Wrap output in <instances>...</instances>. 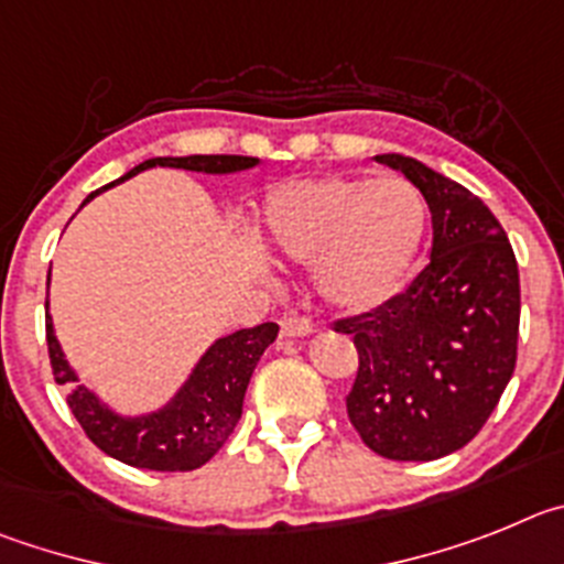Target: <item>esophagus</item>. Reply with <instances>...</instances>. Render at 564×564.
I'll return each instance as SVG.
<instances>
[{
    "label": "esophagus",
    "instance_id": "1",
    "mask_svg": "<svg viewBox=\"0 0 564 564\" xmlns=\"http://www.w3.org/2000/svg\"><path fill=\"white\" fill-rule=\"evenodd\" d=\"M314 332V323L308 317H286L281 323V337L286 339H294V337H308V334Z\"/></svg>",
    "mask_w": 564,
    "mask_h": 564
}]
</instances>
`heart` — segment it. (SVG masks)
Here are the masks:
<instances>
[{
	"label": "heart",
	"instance_id": "b5f03b06",
	"mask_svg": "<svg viewBox=\"0 0 564 564\" xmlns=\"http://www.w3.org/2000/svg\"><path fill=\"white\" fill-rule=\"evenodd\" d=\"M427 219V202L408 180L323 176L270 191L261 232L292 261H319L317 286L328 303L365 312L402 286Z\"/></svg>",
	"mask_w": 564,
	"mask_h": 564
}]
</instances>
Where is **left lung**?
Instances as JSON below:
<instances>
[{"label": "left lung", "instance_id": "8db88e82", "mask_svg": "<svg viewBox=\"0 0 564 564\" xmlns=\"http://www.w3.org/2000/svg\"><path fill=\"white\" fill-rule=\"evenodd\" d=\"M373 160L427 199L433 252L404 292L334 323L359 354L345 408L382 458L435 460L480 433L514 373L520 272L509 236L471 191L413 156Z\"/></svg>", "mask_w": 564, "mask_h": 564}]
</instances>
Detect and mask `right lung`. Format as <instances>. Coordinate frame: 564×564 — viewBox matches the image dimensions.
Returning a JSON list of instances; mask_svg holds the SVG:
<instances>
[{
    "instance_id": "1",
    "label": "right lung",
    "mask_w": 564,
    "mask_h": 564,
    "mask_svg": "<svg viewBox=\"0 0 564 564\" xmlns=\"http://www.w3.org/2000/svg\"><path fill=\"white\" fill-rule=\"evenodd\" d=\"M258 165V156L236 154H191V156H154L109 182L100 191L120 185L131 176L149 169H185L196 174H238ZM89 194V199L100 194ZM86 199V202H89ZM84 202V205H86ZM80 205V207H84ZM50 289V275H47ZM50 306V301H47ZM275 323H261L256 328H241L227 337H219L199 357L194 370L187 373L174 395L162 408L140 415H123L100 399L95 390L78 379V370L67 362L61 343L55 337L53 317L47 312V348L53 377L58 384H67V404L84 433L100 446L106 455L154 471H191L219 453L241 419L247 384L252 379L258 359L275 343Z\"/></svg>"
}]
</instances>
